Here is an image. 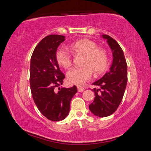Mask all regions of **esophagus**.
Instances as JSON below:
<instances>
[{"mask_svg":"<svg viewBox=\"0 0 151 151\" xmlns=\"http://www.w3.org/2000/svg\"><path fill=\"white\" fill-rule=\"evenodd\" d=\"M77 88H78V92H83L84 90H85V88L83 87H81V86H77Z\"/></svg>","mask_w":151,"mask_h":151,"instance_id":"esophagus-1","label":"esophagus"}]
</instances>
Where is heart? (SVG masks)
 I'll use <instances>...</instances> for the list:
<instances>
[{"instance_id":"1","label":"heart","mask_w":151,"mask_h":151,"mask_svg":"<svg viewBox=\"0 0 151 151\" xmlns=\"http://www.w3.org/2000/svg\"><path fill=\"white\" fill-rule=\"evenodd\" d=\"M70 50L85 55L83 65L80 68H73L66 73L68 82L76 85H83L88 81L94 73L100 75L106 70L108 65V55L103 48H99L96 42L89 39H81L71 43ZM58 65L65 68L72 65V55L65 47L57 48L55 54Z\"/></svg>"}]
</instances>
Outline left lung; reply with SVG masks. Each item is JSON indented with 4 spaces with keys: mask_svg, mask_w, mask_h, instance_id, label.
I'll return each mask as SVG.
<instances>
[{
    "mask_svg": "<svg viewBox=\"0 0 151 151\" xmlns=\"http://www.w3.org/2000/svg\"><path fill=\"white\" fill-rule=\"evenodd\" d=\"M106 39L112 52L113 60L108 73L93 83L99 88H93L94 101L89 105L92 113L99 117L110 116L121 104L127 83V65L121 47L109 35H102Z\"/></svg>",
    "mask_w": 151,
    "mask_h": 151,
    "instance_id": "1",
    "label": "left lung"
}]
</instances>
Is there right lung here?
Returning <instances> with one entry per match:
<instances>
[{
	"mask_svg": "<svg viewBox=\"0 0 151 151\" xmlns=\"http://www.w3.org/2000/svg\"><path fill=\"white\" fill-rule=\"evenodd\" d=\"M65 36L52 35L44 38L33 51L30 66V85L35 103L50 121H60L67 116L76 86L60 88L65 76L61 72L55 54ZM59 87L58 91L55 89Z\"/></svg>",
	"mask_w": 151,
	"mask_h": 151,
	"instance_id": "right-lung-1",
	"label": "right lung"
}]
</instances>
